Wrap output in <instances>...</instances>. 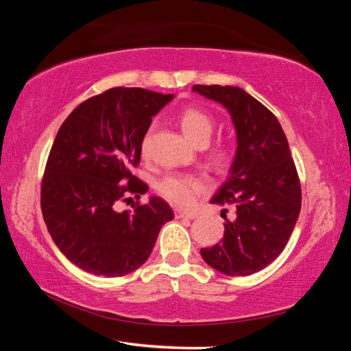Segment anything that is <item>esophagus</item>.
Masks as SVG:
<instances>
[{
    "instance_id": "34e87169",
    "label": "esophagus",
    "mask_w": 351,
    "mask_h": 351,
    "mask_svg": "<svg viewBox=\"0 0 351 351\" xmlns=\"http://www.w3.org/2000/svg\"><path fill=\"white\" fill-rule=\"evenodd\" d=\"M195 213L192 212H186V210H181V209H175V218H189V219H193Z\"/></svg>"
}]
</instances>
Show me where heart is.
<instances>
[{"mask_svg":"<svg viewBox=\"0 0 351 351\" xmlns=\"http://www.w3.org/2000/svg\"><path fill=\"white\" fill-rule=\"evenodd\" d=\"M182 133L195 145L207 144L215 128V119L209 112L198 106H187L178 116ZM145 148V141H144ZM229 159V150L224 145H218L213 150V161L223 165ZM206 189V181L197 175L186 173H169L156 182V192L169 203L181 207L193 204L198 195Z\"/></svg>","mask_w":351,"mask_h":351,"instance_id":"obj_1","label":"heart"}]
</instances>
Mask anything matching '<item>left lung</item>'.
<instances>
[{
	"mask_svg": "<svg viewBox=\"0 0 351 351\" xmlns=\"http://www.w3.org/2000/svg\"><path fill=\"white\" fill-rule=\"evenodd\" d=\"M193 91L230 112L239 142L228 181L210 201L235 204L237 217L226 219L223 240L201 249V257L226 276L254 274L280 255L300 213L302 189L287 136L277 117L239 86L193 85Z\"/></svg>",
	"mask_w": 351,
	"mask_h": 351,
	"instance_id": "8db88e82",
	"label": "left lung"
}]
</instances>
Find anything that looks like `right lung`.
Instances as JSON below:
<instances>
[{"label": "right lung", "instance_id": "add662e5", "mask_svg": "<svg viewBox=\"0 0 351 351\" xmlns=\"http://www.w3.org/2000/svg\"><path fill=\"white\" fill-rule=\"evenodd\" d=\"M173 99L142 88H111L64 119L41 180V212L64 257L94 276L121 277L152 254L173 210L152 197L133 210L119 201L141 198L148 186L132 173L141 161L152 117Z\"/></svg>", "mask_w": 351, "mask_h": 351}]
</instances>
